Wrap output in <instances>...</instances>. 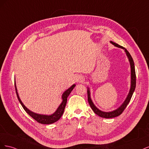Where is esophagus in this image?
I'll return each instance as SVG.
<instances>
[{
  "label": "esophagus",
  "mask_w": 149,
  "mask_h": 149,
  "mask_svg": "<svg viewBox=\"0 0 149 149\" xmlns=\"http://www.w3.org/2000/svg\"><path fill=\"white\" fill-rule=\"evenodd\" d=\"M74 80H75L76 83H81L84 81V78H83V76L81 75H77L75 76Z\"/></svg>",
  "instance_id": "34e87169"
}]
</instances>
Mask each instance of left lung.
Listing matches in <instances>:
<instances>
[{
	"label": "left lung",
	"mask_w": 149,
	"mask_h": 149,
	"mask_svg": "<svg viewBox=\"0 0 149 149\" xmlns=\"http://www.w3.org/2000/svg\"><path fill=\"white\" fill-rule=\"evenodd\" d=\"M110 43L116 47L123 49L126 54V55H127V56L128 58L129 63H130V90H129V92L127 94V97H126L125 100H124L123 103L119 107L117 108L116 109L113 110L112 111H109V112H104V111H101L100 109H99L95 105H94V104L93 103V102L91 100V92H90L89 88H88V87L87 88H88V89H87L88 100V102L90 106H91V109H93V111H94V112L96 114L101 117V118H106V119L116 118V117L119 116V115H120L122 114V112H123V111L125 109L126 106H127L129 102H130V99H131V97L132 96V94L134 92V90H135V88H136V71H135V66H134V60L132 59L131 55H130V53H129V52L127 50V49H126L125 48H124L123 47L120 46L119 45L117 44L112 41H110Z\"/></svg>",
	"instance_id": "obj_1"
}]
</instances>
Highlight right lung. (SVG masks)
Returning <instances> with one entry per match:
<instances>
[{
	"mask_svg": "<svg viewBox=\"0 0 149 149\" xmlns=\"http://www.w3.org/2000/svg\"><path fill=\"white\" fill-rule=\"evenodd\" d=\"M76 86V84H73L71 86L66 89V91L63 93L61 99H62V102L60 104V106L58 107L57 109L55 111V112L54 113L49 114V115H46V114H37L35 113V112H33V111H31L29 110L27 107H25V106L23 102H22L19 96V93L17 92V86L15 84V91H16V94H17V96L18 100H19L20 103L21 104V105L23 107L24 110L27 112V113L31 117V118H33L35 120H37L38 123L40 124H53L55 122L58 121L59 120L61 117L62 116L64 112L66 104L67 102V98L70 95V94L72 91V90L74 89V88Z\"/></svg>",
	"mask_w": 149,
	"mask_h": 149,
	"instance_id": "right-lung-1",
	"label": "right lung"
}]
</instances>
